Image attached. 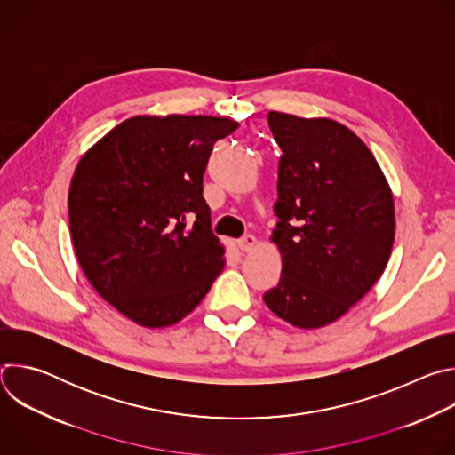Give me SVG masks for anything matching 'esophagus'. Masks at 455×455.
I'll list each match as a JSON object with an SVG mask.
<instances>
[{
	"mask_svg": "<svg viewBox=\"0 0 455 455\" xmlns=\"http://www.w3.org/2000/svg\"><path fill=\"white\" fill-rule=\"evenodd\" d=\"M237 244H239V248H241L243 251H250V250H253V248H255L257 239H255V235L246 234V235H243V237L237 241Z\"/></svg>",
	"mask_w": 455,
	"mask_h": 455,
	"instance_id": "34e87169",
	"label": "esophagus"
}]
</instances>
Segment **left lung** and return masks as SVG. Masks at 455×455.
I'll return each mask as SVG.
<instances>
[{
	"label": "left lung",
	"mask_w": 455,
	"mask_h": 455,
	"mask_svg": "<svg viewBox=\"0 0 455 455\" xmlns=\"http://www.w3.org/2000/svg\"><path fill=\"white\" fill-rule=\"evenodd\" d=\"M279 160L272 241L283 272L267 306L302 330L340 318L379 279L395 243L393 192L367 146L330 118L270 111Z\"/></svg>",
	"instance_id": "8db88e82"
}]
</instances>
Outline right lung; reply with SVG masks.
I'll list each match as a JSON object with an SVG mask.
<instances>
[{
  "instance_id": "1",
  "label": "right lung",
  "mask_w": 455,
  "mask_h": 455,
  "mask_svg": "<svg viewBox=\"0 0 455 455\" xmlns=\"http://www.w3.org/2000/svg\"><path fill=\"white\" fill-rule=\"evenodd\" d=\"M237 122L133 116L79 162L68 194L79 265L99 295L146 328L196 307L225 267L211 230L204 174Z\"/></svg>"
}]
</instances>
